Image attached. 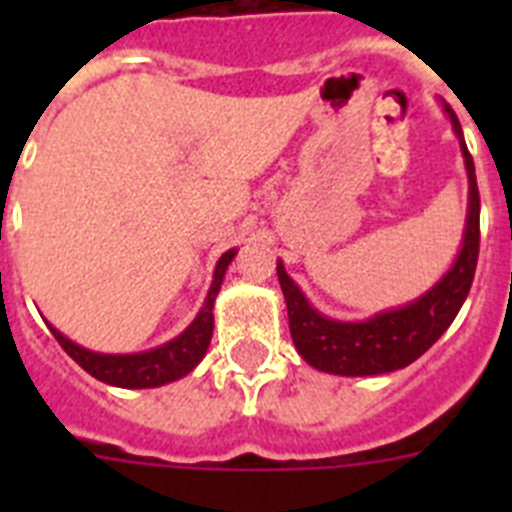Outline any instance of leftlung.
Segmentation results:
<instances>
[{
  "mask_svg": "<svg viewBox=\"0 0 512 512\" xmlns=\"http://www.w3.org/2000/svg\"><path fill=\"white\" fill-rule=\"evenodd\" d=\"M443 112L459 138L469 179V197L459 253L451 261L449 271L431 289H425L413 302L374 312L372 318L338 320L315 310L300 284L287 274L284 261H277V277L287 302L289 333L302 359L318 372L336 374V377H377V374L405 369L446 333L467 300L479 256L477 176L454 110L443 102Z\"/></svg>",
  "mask_w": 512,
  "mask_h": 512,
  "instance_id": "8db88e82",
  "label": "left lung"
}]
</instances>
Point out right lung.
<instances>
[{
    "instance_id": "obj_1",
    "label": "right lung",
    "mask_w": 512,
    "mask_h": 512,
    "mask_svg": "<svg viewBox=\"0 0 512 512\" xmlns=\"http://www.w3.org/2000/svg\"><path fill=\"white\" fill-rule=\"evenodd\" d=\"M238 248L225 251L217 259L215 271H212V284L207 289V297L202 302L200 312L194 315L192 323L171 341L161 343L156 348L140 351V354H102V351H92V348L79 346L71 341L69 336H63L56 325L45 320V325L51 328L56 341L61 343L63 351L84 369L92 374L94 379L112 387H122V390H148V387H164V384L176 382V379L187 377L194 366L205 359L207 348H210L212 328H215V297L220 292V284L225 279V271L233 264Z\"/></svg>"
}]
</instances>
